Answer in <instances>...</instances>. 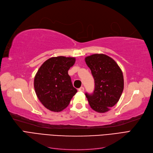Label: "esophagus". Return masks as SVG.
<instances>
[{
	"label": "esophagus",
	"instance_id": "esophagus-1",
	"mask_svg": "<svg viewBox=\"0 0 153 153\" xmlns=\"http://www.w3.org/2000/svg\"><path fill=\"white\" fill-rule=\"evenodd\" d=\"M78 91H80V92H83V91H84V87H81L80 88H79V89H78Z\"/></svg>",
	"mask_w": 153,
	"mask_h": 153
}]
</instances>
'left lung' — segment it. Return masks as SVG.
<instances>
[{"mask_svg": "<svg viewBox=\"0 0 153 153\" xmlns=\"http://www.w3.org/2000/svg\"><path fill=\"white\" fill-rule=\"evenodd\" d=\"M94 77L93 93H85L92 109L99 113L108 112L119 100L124 89L123 72L113 59L96 53L85 58Z\"/></svg>", "mask_w": 153, "mask_h": 153, "instance_id": "obj_1", "label": "left lung"}]
</instances>
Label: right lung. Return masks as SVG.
I'll list each match as a JSON object with an SVG mask.
<instances>
[{"label":"right lung","instance_id":"1","mask_svg":"<svg viewBox=\"0 0 153 153\" xmlns=\"http://www.w3.org/2000/svg\"><path fill=\"white\" fill-rule=\"evenodd\" d=\"M75 62L74 57H51L38 69L34 86L37 96L45 108L53 112H61L67 107L77 92L68 75V70Z\"/></svg>","mask_w":153,"mask_h":153}]
</instances>
